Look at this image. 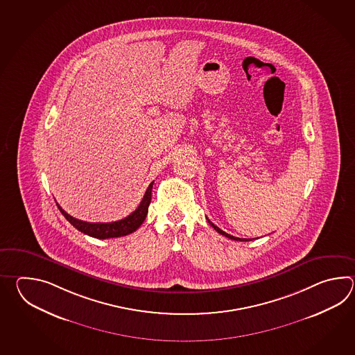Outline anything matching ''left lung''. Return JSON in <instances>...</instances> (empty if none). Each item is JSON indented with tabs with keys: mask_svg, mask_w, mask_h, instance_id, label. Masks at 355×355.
Here are the masks:
<instances>
[{
	"mask_svg": "<svg viewBox=\"0 0 355 355\" xmlns=\"http://www.w3.org/2000/svg\"><path fill=\"white\" fill-rule=\"evenodd\" d=\"M208 223H209V225H211V226L213 227V228H214V230H216V231H217L218 234H223V236H226V237H228V239H231V240H234V241H251V239H239V237H234V236H231V234H226L225 231H222V230H220V228H218V227L214 226V225L211 223L209 219H208Z\"/></svg>",
	"mask_w": 355,
	"mask_h": 355,
	"instance_id": "obj_1",
	"label": "left lung"
}]
</instances>
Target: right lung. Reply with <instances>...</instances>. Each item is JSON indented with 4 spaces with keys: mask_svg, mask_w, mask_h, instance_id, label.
I'll return each mask as SVG.
<instances>
[{
    "mask_svg": "<svg viewBox=\"0 0 355 355\" xmlns=\"http://www.w3.org/2000/svg\"><path fill=\"white\" fill-rule=\"evenodd\" d=\"M153 182L148 185V188L144 193V199L141 200V203L138 205L136 211L130 213L128 217L116 220V222H110V223H90V222H83L80 219L73 218L72 216H69L67 211H63L58 205V209L60 213L66 217L68 222L72 226L77 228L78 231H81L83 234H89L91 237L95 239H113V237H121V236H127V234L135 232L138 227L144 223V219L147 217L148 213V205L151 203L152 187Z\"/></svg>",
    "mask_w": 355,
    "mask_h": 355,
    "instance_id": "right-lung-1",
    "label": "right lung"
}]
</instances>
